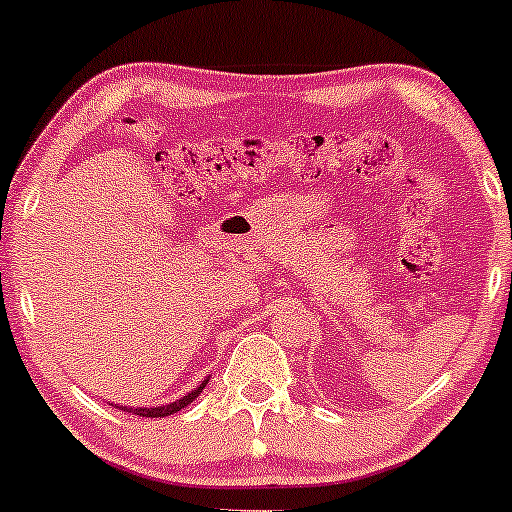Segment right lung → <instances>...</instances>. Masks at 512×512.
Returning a JSON list of instances; mask_svg holds the SVG:
<instances>
[{
  "label": "right lung",
  "mask_w": 512,
  "mask_h": 512,
  "mask_svg": "<svg viewBox=\"0 0 512 512\" xmlns=\"http://www.w3.org/2000/svg\"><path fill=\"white\" fill-rule=\"evenodd\" d=\"M209 384V379L201 381L196 389H192L189 393H184L182 398H177V401L172 403H160V406H150V408H131V406H119V403H111V406L121 408V411L126 413H133V415H140V418H167V415H174L177 411H182V408H187L189 403L194 401L196 396H199L201 391H204V386Z\"/></svg>",
  "instance_id": "right-lung-1"
}]
</instances>
